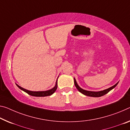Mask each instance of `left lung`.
<instances>
[{"label": "left lung", "mask_w": 130, "mask_h": 130, "mask_svg": "<svg viewBox=\"0 0 130 130\" xmlns=\"http://www.w3.org/2000/svg\"><path fill=\"white\" fill-rule=\"evenodd\" d=\"M74 83H75V85L76 86V87L77 88V89L79 90V91L81 92L84 95L87 96H92V97H100V96H101L105 95L106 94L108 93V92H109L111 90H112L113 88H115L116 86H117V84H118V83H117L116 84H115L114 86H113L112 87H111L109 88H107L106 90H103V91H98V92H94V91H87V90H84L82 88H80L78 84L76 83V79L74 78Z\"/></svg>", "instance_id": "1"}]
</instances>
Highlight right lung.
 Listing matches in <instances>:
<instances>
[{"instance_id": "add662e5", "label": "right lung", "mask_w": 130, "mask_h": 130, "mask_svg": "<svg viewBox=\"0 0 130 130\" xmlns=\"http://www.w3.org/2000/svg\"><path fill=\"white\" fill-rule=\"evenodd\" d=\"M16 85L17 86V87L18 88H20L21 90H23L24 91H25L26 93L28 94L29 95L32 96H49L52 95L54 92L56 91L57 88V80L56 81V83H55V87L51 89L50 90H47V91H29V90H27L25 88H23L21 87H20V86H18V84H16Z\"/></svg>"}]
</instances>
